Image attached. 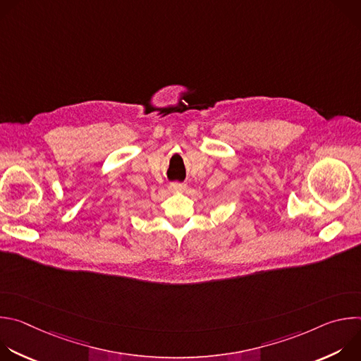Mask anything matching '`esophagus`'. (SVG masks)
Here are the masks:
<instances>
[{
    "label": "esophagus",
    "mask_w": 361,
    "mask_h": 361,
    "mask_svg": "<svg viewBox=\"0 0 361 361\" xmlns=\"http://www.w3.org/2000/svg\"><path fill=\"white\" fill-rule=\"evenodd\" d=\"M169 190H170L171 192L184 191V190H185V184H183V183H171V184L169 185Z\"/></svg>",
    "instance_id": "34e87169"
}]
</instances>
